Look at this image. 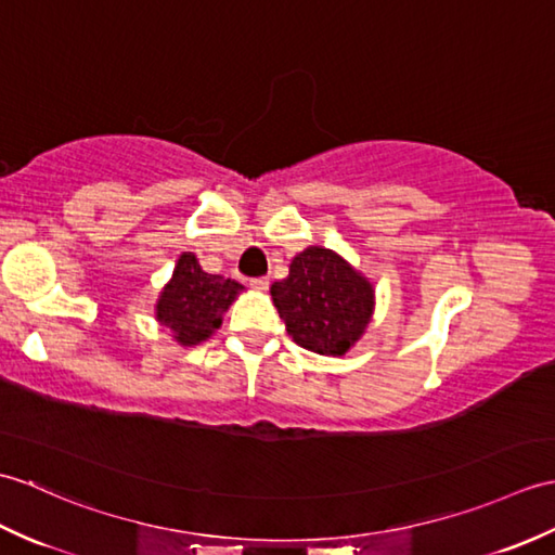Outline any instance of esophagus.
Instances as JSON below:
<instances>
[{"label":"esophagus","instance_id":"1","mask_svg":"<svg viewBox=\"0 0 555 555\" xmlns=\"http://www.w3.org/2000/svg\"><path fill=\"white\" fill-rule=\"evenodd\" d=\"M250 286H253L255 291H267V288H269V279H267V276H257V279L250 281Z\"/></svg>","mask_w":555,"mask_h":555}]
</instances>
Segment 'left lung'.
Returning a JSON list of instances; mask_svg holds the SVG:
<instances>
[{
    "label": "left lung",
    "instance_id": "left-lung-1",
    "mask_svg": "<svg viewBox=\"0 0 555 555\" xmlns=\"http://www.w3.org/2000/svg\"><path fill=\"white\" fill-rule=\"evenodd\" d=\"M272 300L288 336L309 352L343 357L362 340L376 309L373 283L343 255L309 246L293 257L288 276L274 281Z\"/></svg>",
    "mask_w": 555,
    "mask_h": 555
}]
</instances>
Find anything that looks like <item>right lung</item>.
I'll return each instance as SVG.
<instances>
[{
    "instance_id": "add662e5",
    "label": "right lung",
    "mask_w": 555,
    "mask_h": 555,
    "mask_svg": "<svg viewBox=\"0 0 555 555\" xmlns=\"http://www.w3.org/2000/svg\"><path fill=\"white\" fill-rule=\"evenodd\" d=\"M243 291L238 281L203 272L196 255L182 253L156 300V321L177 345H201L222 326L224 312Z\"/></svg>"
}]
</instances>
